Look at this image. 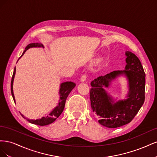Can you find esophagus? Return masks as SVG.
<instances>
[{
    "instance_id": "34e87169",
    "label": "esophagus",
    "mask_w": 157,
    "mask_h": 157,
    "mask_svg": "<svg viewBox=\"0 0 157 157\" xmlns=\"http://www.w3.org/2000/svg\"><path fill=\"white\" fill-rule=\"evenodd\" d=\"M88 78V76L86 74H84L81 76V78H80V80H81L82 82H84L85 80H86Z\"/></svg>"
}]
</instances>
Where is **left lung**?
<instances>
[{
    "mask_svg": "<svg viewBox=\"0 0 157 157\" xmlns=\"http://www.w3.org/2000/svg\"><path fill=\"white\" fill-rule=\"evenodd\" d=\"M126 63L124 71H114L99 76L91 82L90 98L91 107L99 118V123L103 126L115 128L130 122L145 101V73L140 59L131 52H126ZM124 73L129 80L128 98L124 101L112 104L110 98L102 88L117 75Z\"/></svg>",
    "mask_w": 157,
    "mask_h": 157,
    "instance_id": "1",
    "label": "left lung"
}]
</instances>
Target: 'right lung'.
<instances>
[{"label": "right lung", "instance_id": "obj_1", "mask_svg": "<svg viewBox=\"0 0 157 157\" xmlns=\"http://www.w3.org/2000/svg\"><path fill=\"white\" fill-rule=\"evenodd\" d=\"M32 47H44L43 45L42 44H39L36 42V43H31L29 44L25 48V50L24 52H23V54L21 56L24 54L25 51L29 49V48H32ZM20 57V58H21ZM16 73V68H14L13 70V75L12 77L11 80V93H12V96L13 99V101L15 102V98H14V95L13 93V78H14V75H15ZM76 86L75 83L73 82H63L61 84V88L59 90V94H60V98H59V102L58 103V105L57 106L53 111H52L48 115H47L46 117H42L40 119H36V120H30L28 119L26 117H25L23 115H21L23 117V118L27 120L29 122L32 123V124H36V125H39V126H46V125H48L51 123L54 122L56 119L58 118L61 113H62L64 107H65V104L66 99H67V96H69V94L70 92Z\"/></svg>", "mask_w": 157, "mask_h": 157}]
</instances>
